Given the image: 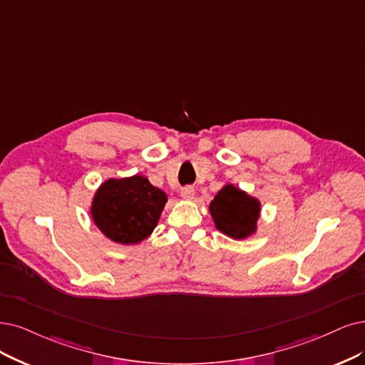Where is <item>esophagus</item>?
<instances>
[{
    "mask_svg": "<svg viewBox=\"0 0 365 365\" xmlns=\"http://www.w3.org/2000/svg\"><path fill=\"white\" fill-rule=\"evenodd\" d=\"M180 194H182V197H183L185 200H192L194 195H195V191H194L192 186H185V187H182Z\"/></svg>",
    "mask_w": 365,
    "mask_h": 365,
    "instance_id": "1",
    "label": "esophagus"
}]
</instances>
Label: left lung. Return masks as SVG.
Returning a JSON list of instances; mask_svg holds the SVG:
<instances>
[{
	"label": "left lung",
	"mask_w": 365,
	"mask_h": 365,
	"mask_svg": "<svg viewBox=\"0 0 365 365\" xmlns=\"http://www.w3.org/2000/svg\"><path fill=\"white\" fill-rule=\"evenodd\" d=\"M209 210L215 227L228 237L245 239L257 230L260 201L235 185H225L212 200Z\"/></svg>",
	"instance_id": "obj_1"
}]
</instances>
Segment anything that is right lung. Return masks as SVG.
<instances>
[{
  "instance_id": "1",
  "label": "right lung",
  "mask_w": 365,
  "mask_h": 365,
  "mask_svg": "<svg viewBox=\"0 0 365 365\" xmlns=\"http://www.w3.org/2000/svg\"><path fill=\"white\" fill-rule=\"evenodd\" d=\"M167 203V195L147 178L108 179L93 197L91 218L117 244H138L152 235Z\"/></svg>"
}]
</instances>
